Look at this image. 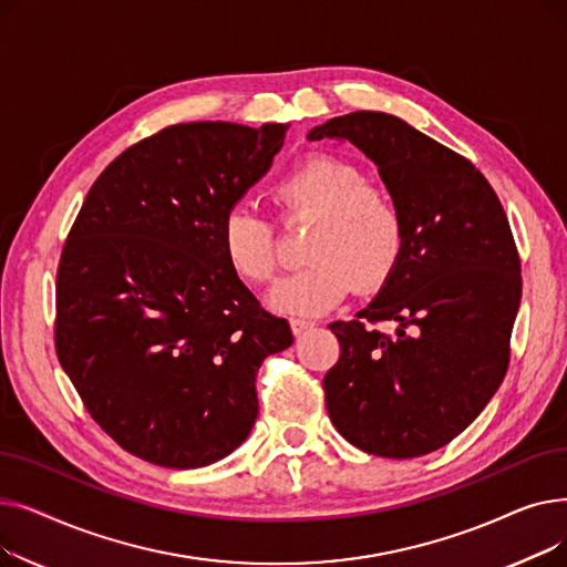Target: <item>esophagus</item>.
<instances>
[{
	"mask_svg": "<svg viewBox=\"0 0 567 567\" xmlns=\"http://www.w3.org/2000/svg\"><path fill=\"white\" fill-rule=\"evenodd\" d=\"M289 326H291V333L293 336H301V333H306L308 329H312V321L310 319H299V317H291L289 319Z\"/></svg>",
	"mask_w": 567,
	"mask_h": 567,
	"instance_id": "obj_1",
	"label": "esophagus"
}]
</instances>
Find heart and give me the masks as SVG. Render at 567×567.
Segmentation results:
<instances>
[{"label": "heart", "mask_w": 567, "mask_h": 567, "mask_svg": "<svg viewBox=\"0 0 567 567\" xmlns=\"http://www.w3.org/2000/svg\"><path fill=\"white\" fill-rule=\"evenodd\" d=\"M285 220L308 218V264L282 278L268 306L287 315H321L338 306L351 285L361 291L393 276L406 244V225L393 193L368 184V174L347 158L317 154L287 169L271 188ZM220 250L231 271L264 285L278 271L276 229L246 202L220 220Z\"/></svg>", "instance_id": "b5f03b06"}]
</instances>
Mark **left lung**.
Returning a JSON list of instances; mask_svg holds the SVG:
<instances>
[{"label":"left lung","mask_w":567,"mask_h":567,"mask_svg":"<svg viewBox=\"0 0 567 567\" xmlns=\"http://www.w3.org/2000/svg\"><path fill=\"white\" fill-rule=\"evenodd\" d=\"M342 140L398 199L404 255L372 303L329 329L323 377L336 430L370 455L411 460L464 432L508 372L522 268L511 223L471 161L385 112H351L308 133ZM393 320L385 337L369 326Z\"/></svg>","instance_id":"8db88e82"}]
</instances>
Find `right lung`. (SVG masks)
I'll return each mask as SVG.
<instances>
[{"instance_id":"add662e5","label":"right lung","mask_w":567,"mask_h":567,"mask_svg":"<svg viewBox=\"0 0 567 567\" xmlns=\"http://www.w3.org/2000/svg\"><path fill=\"white\" fill-rule=\"evenodd\" d=\"M289 124L167 126L94 182L56 268V359L92 419L167 468L227 457L257 419V370L287 349L220 250L229 206L274 165Z\"/></svg>"}]
</instances>
